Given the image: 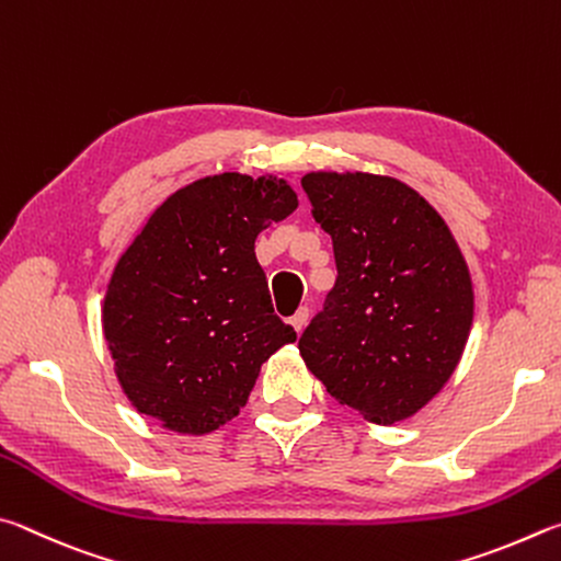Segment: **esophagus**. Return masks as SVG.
<instances>
[{
	"label": "esophagus",
	"mask_w": 561,
	"mask_h": 561,
	"mask_svg": "<svg viewBox=\"0 0 561 561\" xmlns=\"http://www.w3.org/2000/svg\"><path fill=\"white\" fill-rule=\"evenodd\" d=\"M308 316H310V312H308V308H298V310H296V316H293V318H290V325H293V330H296V332H300L302 328H306V322H308Z\"/></svg>",
	"instance_id": "obj_1"
}]
</instances>
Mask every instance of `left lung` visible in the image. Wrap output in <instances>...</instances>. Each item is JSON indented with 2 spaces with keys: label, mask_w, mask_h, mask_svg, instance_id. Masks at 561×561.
<instances>
[{
  "label": "left lung",
  "mask_w": 561,
  "mask_h": 561,
  "mask_svg": "<svg viewBox=\"0 0 561 561\" xmlns=\"http://www.w3.org/2000/svg\"><path fill=\"white\" fill-rule=\"evenodd\" d=\"M302 190L332 236L337 283L298 342L337 404L371 424L424 409L454 377L476 318L460 245L409 184L369 172H308Z\"/></svg>",
  "instance_id": "1"
}]
</instances>
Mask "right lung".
Wrapping results in <instances>:
<instances>
[{"label":"right lung","instance_id":"right-lung-1","mask_svg":"<svg viewBox=\"0 0 561 561\" xmlns=\"http://www.w3.org/2000/svg\"><path fill=\"white\" fill-rule=\"evenodd\" d=\"M296 206L280 176L224 172L182 186L150 214L117 259L101 310L133 409L184 436L239 416L263 362L296 342L273 312L253 249Z\"/></svg>","mask_w":561,"mask_h":561}]
</instances>
